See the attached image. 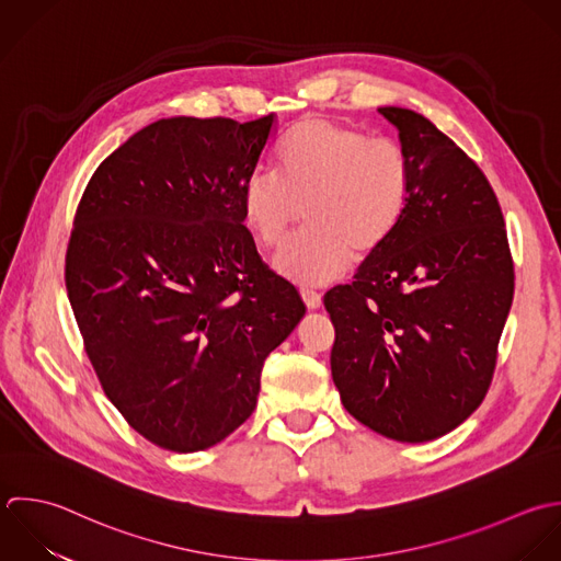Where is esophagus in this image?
Wrapping results in <instances>:
<instances>
[{
  "label": "esophagus",
  "mask_w": 561,
  "mask_h": 561,
  "mask_svg": "<svg viewBox=\"0 0 561 561\" xmlns=\"http://www.w3.org/2000/svg\"><path fill=\"white\" fill-rule=\"evenodd\" d=\"M301 297L306 301V306L310 310H319L321 308V295L317 290H310V288H301Z\"/></svg>",
  "instance_id": "esophagus-1"
}]
</instances>
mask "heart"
Here are the masks:
<instances>
[{
    "instance_id": "heart-1",
    "label": "heart",
    "mask_w": 561,
    "mask_h": 561,
    "mask_svg": "<svg viewBox=\"0 0 561 561\" xmlns=\"http://www.w3.org/2000/svg\"><path fill=\"white\" fill-rule=\"evenodd\" d=\"M411 170L400 144L312 117L284 139L277 172H253L242 214L264 249H279L304 207L306 231L273 262L304 286L341 277L354 255H369L391 236L409 198Z\"/></svg>"
}]
</instances>
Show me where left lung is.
<instances>
[{
    "instance_id": "1",
    "label": "left lung",
    "mask_w": 561,
    "mask_h": 561,
    "mask_svg": "<svg viewBox=\"0 0 561 561\" xmlns=\"http://www.w3.org/2000/svg\"><path fill=\"white\" fill-rule=\"evenodd\" d=\"M409 159L404 214L332 288V380L350 415L404 444L461 426L483 402L514 299L499 198L481 168L431 119L380 106Z\"/></svg>"
}]
</instances>
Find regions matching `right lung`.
I'll return each instance as SVG.
<instances>
[{
	"label": "right lung",
	"instance_id": "right-lung-1",
	"mask_svg": "<svg viewBox=\"0 0 561 561\" xmlns=\"http://www.w3.org/2000/svg\"><path fill=\"white\" fill-rule=\"evenodd\" d=\"M275 115L168 117L93 172L65 257L67 297L111 404L172 453L242 426L266 356L306 314L260 260L242 190Z\"/></svg>",
	"mask_w": 561,
	"mask_h": 561
}]
</instances>
